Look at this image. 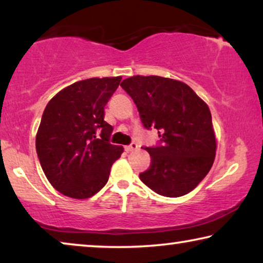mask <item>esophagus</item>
I'll return each mask as SVG.
<instances>
[{
    "label": "esophagus",
    "instance_id": "34e87169",
    "mask_svg": "<svg viewBox=\"0 0 263 263\" xmlns=\"http://www.w3.org/2000/svg\"><path fill=\"white\" fill-rule=\"evenodd\" d=\"M138 148H139V146H138V143H136V142H132L130 145H128V146L124 147V149L127 151V152H132V151H135V149H138Z\"/></svg>",
    "mask_w": 263,
    "mask_h": 263
}]
</instances>
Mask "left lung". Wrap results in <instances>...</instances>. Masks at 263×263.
<instances>
[{"label":"left lung","mask_w":263,"mask_h":263,"mask_svg":"<svg viewBox=\"0 0 263 263\" xmlns=\"http://www.w3.org/2000/svg\"><path fill=\"white\" fill-rule=\"evenodd\" d=\"M146 129H158L160 141L145 147L151 166L140 179L154 193L178 197L195 188L213 165L217 142L207 104L184 82L157 75L122 81Z\"/></svg>","instance_id":"1"}]
</instances>
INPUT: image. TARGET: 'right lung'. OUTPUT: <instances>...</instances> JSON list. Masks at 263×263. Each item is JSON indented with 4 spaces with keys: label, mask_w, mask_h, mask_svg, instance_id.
I'll list each match as a JSON object with an SVG mask.
<instances>
[{
    "label": "right lung",
    "mask_w": 263,
    "mask_h": 263,
    "mask_svg": "<svg viewBox=\"0 0 263 263\" xmlns=\"http://www.w3.org/2000/svg\"><path fill=\"white\" fill-rule=\"evenodd\" d=\"M122 80L86 79L60 91L46 105L35 136V149L46 178L73 199H87L107 183L123 147L111 145L112 127L104 107Z\"/></svg>",
    "instance_id": "obj_1"
}]
</instances>
